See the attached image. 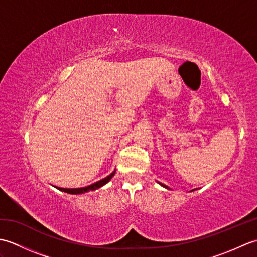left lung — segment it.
<instances>
[{"label": "left lung", "instance_id": "obj_1", "mask_svg": "<svg viewBox=\"0 0 257 257\" xmlns=\"http://www.w3.org/2000/svg\"><path fill=\"white\" fill-rule=\"evenodd\" d=\"M161 185H163V184H161ZM163 187H165V188H167V187H166V185H163Z\"/></svg>", "mask_w": 257, "mask_h": 257}]
</instances>
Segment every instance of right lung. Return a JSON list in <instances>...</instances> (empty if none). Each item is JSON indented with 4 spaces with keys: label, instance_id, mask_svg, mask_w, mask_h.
<instances>
[{
    "label": "right lung",
    "instance_id": "1",
    "mask_svg": "<svg viewBox=\"0 0 257 257\" xmlns=\"http://www.w3.org/2000/svg\"><path fill=\"white\" fill-rule=\"evenodd\" d=\"M113 174H114V171H113L111 174H109V176H108L107 178L102 179V180H100V181H98V182H96V183H94V184H91V185H88V187H85V188H78V189H64V188H58V190L63 191V192L70 193V194H79V193L88 192V191H94V190H96V189H99L100 187H102V185H105V184L109 181V180H110V179L113 177Z\"/></svg>",
    "mask_w": 257,
    "mask_h": 257
}]
</instances>
